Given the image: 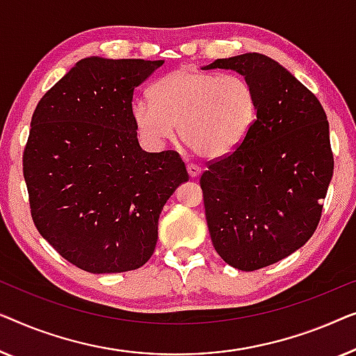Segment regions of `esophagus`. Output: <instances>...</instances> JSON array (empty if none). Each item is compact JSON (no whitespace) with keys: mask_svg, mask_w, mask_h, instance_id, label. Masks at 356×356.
Wrapping results in <instances>:
<instances>
[{"mask_svg":"<svg viewBox=\"0 0 356 356\" xmlns=\"http://www.w3.org/2000/svg\"><path fill=\"white\" fill-rule=\"evenodd\" d=\"M187 172H188V176L190 177H197L200 172H202V169H200L198 166H195V164H187Z\"/></svg>","mask_w":356,"mask_h":356,"instance_id":"1","label":"esophagus"}]
</instances>
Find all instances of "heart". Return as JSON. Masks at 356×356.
<instances>
[{
	"mask_svg": "<svg viewBox=\"0 0 356 356\" xmlns=\"http://www.w3.org/2000/svg\"><path fill=\"white\" fill-rule=\"evenodd\" d=\"M149 99L132 104L135 129L143 142L161 148L177 127L185 147L207 159L237 149L258 114L257 90L247 77L192 66L159 77L149 88Z\"/></svg>",
	"mask_w": 356,
	"mask_h": 356,
	"instance_id": "heart-1",
	"label": "heart"
}]
</instances>
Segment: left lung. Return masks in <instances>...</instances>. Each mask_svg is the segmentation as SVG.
<instances>
[{
	"instance_id": "8db88e82",
	"label": "left lung",
	"mask_w": 356,
	"mask_h": 356,
	"mask_svg": "<svg viewBox=\"0 0 356 356\" xmlns=\"http://www.w3.org/2000/svg\"><path fill=\"white\" fill-rule=\"evenodd\" d=\"M253 83L258 114L242 145L208 161L204 214L219 257L257 271L303 247L316 230L334 172L329 122L314 93L274 59L247 53L203 69Z\"/></svg>"
}]
</instances>
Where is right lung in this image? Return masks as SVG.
<instances>
[{
	"mask_svg": "<svg viewBox=\"0 0 356 356\" xmlns=\"http://www.w3.org/2000/svg\"><path fill=\"white\" fill-rule=\"evenodd\" d=\"M163 61L85 58L35 108L22 169L42 237L87 273L152 258L158 219L188 174L174 149L140 148L134 92Z\"/></svg>",
	"mask_w": 356,
	"mask_h": 356,
	"instance_id": "right-lung-1",
	"label": "right lung"
}]
</instances>
